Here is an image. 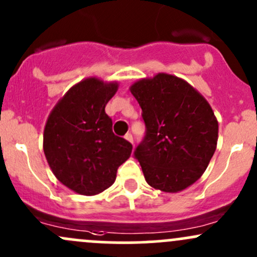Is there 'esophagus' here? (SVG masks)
Listing matches in <instances>:
<instances>
[{
    "instance_id": "34e87169",
    "label": "esophagus",
    "mask_w": 257,
    "mask_h": 257,
    "mask_svg": "<svg viewBox=\"0 0 257 257\" xmlns=\"http://www.w3.org/2000/svg\"><path fill=\"white\" fill-rule=\"evenodd\" d=\"M125 139L127 140L128 142H131L132 145H134V137H132L131 134H126V135H125Z\"/></svg>"
}]
</instances>
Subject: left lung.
I'll return each mask as SVG.
<instances>
[{"label":"left lung","mask_w":257,"mask_h":257,"mask_svg":"<svg viewBox=\"0 0 257 257\" xmlns=\"http://www.w3.org/2000/svg\"><path fill=\"white\" fill-rule=\"evenodd\" d=\"M130 90L146 125L134 153L146 181L164 192L186 189L201 178L216 151L218 122L212 107L195 88L172 74L141 79Z\"/></svg>","instance_id":"obj_1"}]
</instances>
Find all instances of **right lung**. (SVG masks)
<instances>
[{"label": "right lung", "mask_w": 257, "mask_h": 257, "mask_svg": "<svg viewBox=\"0 0 257 257\" xmlns=\"http://www.w3.org/2000/svg\"><path fill=\"white\" fill-rule=\"evenodd\" d=\"M117 83L87 78L73 85L56 104L44 130V153L59 181L85 196L114 184L117 168L132 145L112 132L105 105Z\"/></svg>", "instance_id": "obj_1"}]
</instances>
